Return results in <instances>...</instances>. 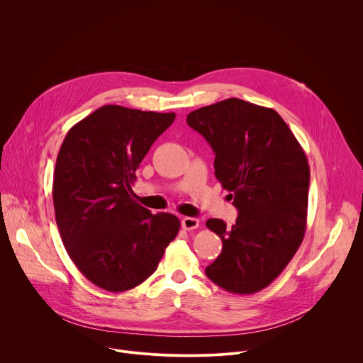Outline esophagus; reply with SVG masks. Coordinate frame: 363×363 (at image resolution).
I'll list each match as a JSON object with an SVG mask.
<instances>
[{"mask_svg":"<svg viewBox=\"0 0 363 363\" xmlns=\"http://www.w3.org/2000/svg\"><path fill=\"white\" fill-rule=\"evenodd\" d=\"M199 227V221L198 218H194V217H185L182 220V228L186 230V231H191V230H195Z\"/></svg>","mask_w":363,"mask_h":363,"instance_id":"1","label":"esophagus"}]
</instances>
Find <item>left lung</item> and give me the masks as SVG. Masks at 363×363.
Instances as JSON below:
<instances>
[{
	"label": "left lung",
	"mask_w": 363,
	"mask_h": 363,
	"mask_svg": "<svg viewBox=\"0 0 363 363\" xmlns=\"http://www.w3.org/2000/svg\"><path fill=\"white\" fill-rule=\"evenodd\" d=\"M186 123L213 147L216 177L238 210L233 227L206 221L223 251L205 274L227 291L255 293L303 241L310 182L304 150L276 111L235 97L191 112Z\"/></svg>",
	"instance_id": "left-lung-1"
}]
</instances>
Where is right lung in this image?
<instances>
[{"label": "right lung", "instance_id": "obj_1", "mask_svg": "<svg viewBox=\"0 0 363 363\" xmlns=\"http://www.w3.org/2000/svg\"><path fill=\"white\" fill-rule=\"evenodd\" d=\"M174 121L175 113L106 105L62 143L53 177L56 223L73 263L100 289L119 293L143 283L179 231L175 216H153L132 191L139 164Z\"/></svg>", "mask_w": 363, "mask_h": 363}]
</instances>
